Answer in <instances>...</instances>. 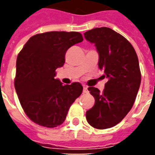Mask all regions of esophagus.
<instances>
[{
    "instance_id": "1",
    "label": "esophagus",
    "mask_w": 155,
    "mask_h": 155,
    "mask_svg": "<svg viewBox=\"0 0 155 155\" xmlns=\"http://www.w3.org/2000/svg\"><path fill=\"white\" fill-rule=\"evenodd\" d=\"M83 92H84V93H87L88 92L87 86H85V85H84V86H83Z\"/></svg>"
}]
</instances>
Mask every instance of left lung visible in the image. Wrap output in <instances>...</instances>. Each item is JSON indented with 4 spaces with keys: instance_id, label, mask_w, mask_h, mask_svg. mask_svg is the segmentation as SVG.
I'll use <instances>...</instances> for the list:
<instances>
[{
    "instance_id": "obj_1",
    "label": "left lung",
    "mask_w": 155,
    "mask_h": 155,
    "mask_svg": "<svg viewBox=\"0 0 155 155\" xmlns=\"http://www.w3.org/2000/svg\"><path fill=\"white\" fill-rule=\"evenodd\" d=\"M84 35L95 45L98 65L108 79L103 92L88 88L95 102L86 120L92 127L104 130L120 123L133 106L141 82L139 60L132 45L112 29L94 28Z\"/></svg>"
}]
</instances>
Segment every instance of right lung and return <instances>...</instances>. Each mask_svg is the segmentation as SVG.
I'll return each instance as SVG.
<instances>
[{
	"label": "right lung",
	"mask_w": 155,
	"mask_h": 155,
	"mask_svg": "<svg viewBox=\"0 0 155 155\" xmlns=\"http://www.w3.org/2000/svg\"><path fill=\"white\" fill-rule=\"evenodd\" d=\"M83 41L75 31H50L33 35L16 60L15 89L26 115L41 126L61 125L68 110L82 93L81 83L64 84L54 79L64 64L65 53Z\"/></svg>",
	"instance_id": "add662e5"
}]
</instances>
